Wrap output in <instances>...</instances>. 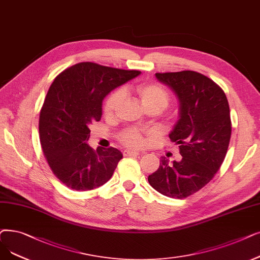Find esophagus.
Returning a JSON list of instances; mask_svg holds the SVG:
<instances>
[{
  "label": "esophagus",
  "mask_w": 260,
  "mask_h": 260,
  "mask_svg": "<svg viewBox=\"0 0 260 260\" xmlns=\"http://www.w3.org/2000/svg\"><path fill=\"white\" fill-rule=\"evenodd\" d=\"M123 155L124 156H138L140 155L139 152H136V151H131V150H125L123 152Z\"/></svg>",
  "instance_id": "34e87169"
}]
</instances>
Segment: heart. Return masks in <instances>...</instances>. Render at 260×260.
<instances>
[{
	"label": "heart",
	"instance_id": "obj_1",
	"mask_svg": "<svg viewBox=\"0 0 260 260\" xmlns=\"http://www.w3.org/2000/svg\"><path fill=\"white\" fill-rule=\"evenodd\" d=\"M134 91L139 96L144 108L156 107L160 110L165 109L170 102V93L168 90L158 83H143L135 86ZM123 100V91L116 89L110 92L104 103L105 116H114ZM144 134L136 127H127L119 135V141L128 148H141L144 144Z\"/></svg>",
	"mask_w": 260,
	"mask_h": 260
}]
</instances>
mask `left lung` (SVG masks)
<instances>
[{
  "instance_id": "8db88e82",
  "label": "left lung",
  "mask_w": 260,
  "mask_h": 260,
  "mask_svg": "<svg viewBox=\"0 0 260 260\" xmlns=\"http://www.w3.org/2000/svg\"><path fill=\"white\" fill-rule=\"evenodd\" d=\"M155 75L173 90L180 103L179 119L169 137L178 144L183 158L169 165L162 157L148 179L159 193L185 199L206 186L223 164L232 135L229 101L219 85L199 72Z\"/></svg>"
}]
</instances>
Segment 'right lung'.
I'll return each instance as SVG.
<instances>
[{
    "label": "right lung",
    "instance_id": "right-lung-1",
    "mask_svg": "<svg viewBox=\"0 0 260 260\" xmlns=\"http://www.w3.org/2000/svg\"><path fill=\"white\" fill-rule=\"evenodd\" d=\"M140 73L86 61L55 77L40 110L39 137L52 172L67 187L92 190L114 174L122 153L112 146L90 148L89 127L101 120L102 102L111 90Z\"/></svg>",
    "mask_w": 260,
    "mask_h": 260
}]
</instances>
